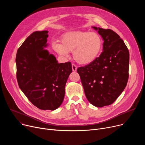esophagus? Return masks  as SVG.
Returning a JSON list of instances; mask_svg holds the SVG:
<instances>
[{
	"label": "esophagus",
	"mask_w": 145,
	"mask_h": 145,
	"mask_svg": "<svg viewBox=\"0 0 145 145\" xmlns=\"http://www.w3.org/2000/svg\"><path fill=\"white\" fill-rule=\"evenodd\" d=\"M72 71L73 72H76V71H77V66H76L74 64H72Z\"/></svg>",
	"instance_id": "obj_1"
}]
</instances>
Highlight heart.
<instances>
[{
	"label": "heart",
	"instance_id": "obj_1",
	"mask_svg": "<svg viewBox=\"0 0 145 145\" xmlns=\"http://www.w3.org/2000/svg\"><path fill=\"white\" fill-rule=\"evenodd\" d=\"M54 49L59 55L67 57L73 52L75 61L81 65L92 63L99 56L102 48V40L97 33L75 31L63 35L60 44L53 43Z\"/></svg>",
	"mask_w": 145,
	"mask_h": 145
}]
</instances>
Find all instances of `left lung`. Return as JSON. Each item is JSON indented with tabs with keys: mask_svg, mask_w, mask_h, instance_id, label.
Returning <instances> with one entry per match:
<instances>
[{
	"mask_svg": "<svg viewBox=\"0 0 145 145\" xmlns=\"http://www.w3.org/2000/svg\"><path fill=\"white\" fill-rule=\"evenodd\" d=\"M104 41L103 52L92 63L77 69L88 101L102 108L115 102L129 78V52L123 40L112 30L92 27Z\"/></svg>",
	"mask_w": 145,
	"mask_h": 145,
	"instance_id": "8db88e82",
	"label": "left lung"
}]
</instances>
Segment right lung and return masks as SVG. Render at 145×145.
Returning a JSON list of instances; mask_svg holds the SVG:
<instances>
[{"label": "right lung", "mask_w": 145, "mask_h": 145, "mask_svg": "<svg viewBox=\"0 0 145 145\" xmlns=\"http://www.w3.org/2000/svg\"><path fill=\"white\" fill-rule=\"evenodd\" d=\"M48 30L27 37L17 51L16 77L19 86L37 108L54 110L62 103L65 85L72 72L71 63H58L48 46Z\"/></svg>", "instance_id": "right-lung-1"}]
</instances>
